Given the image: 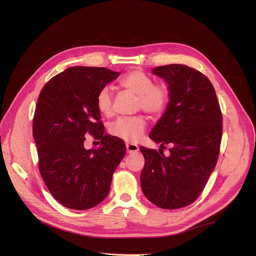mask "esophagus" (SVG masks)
<instances>
[{"label":"esophagus","mask_w":256,"mask_h":256,"mask_svg":"<svg viewBox=\"0 0 256 256\" xmlns=\"http://www.w3.org/2000/svg\"><path fill=\"white\" fill-rule=\"evenodd\" d=\"M136 151H138V147L136 145L130 144V143L126 144V152L128 153H134V152H136Z\"/></svg>","instance_id":"1"}]
</instances>
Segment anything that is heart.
<instances>
[{
  "label": "heart",
  "instance_id": "obj_1",
  "mask_svg": "<svg viewBox=\"0 0 256 256\" xmlns=\"http://www.w3.org/2000/svg\"><path fill=\"white\" fill-rule=\"evenodd\" d=\"M122 88L138 96V108L151 115L164 112L168 103V92L164 86L154 84L151 78L141 70H132L120 80ZM99 112L105 116L112 113V90L109 86L101 88L96 98ZM147 122L142 115L120 118L109 126V132L126 142L136 143L145 132Z\"/></svg>",
  "mask_w": 256,
  "mask_h": 256
}]
</instances>
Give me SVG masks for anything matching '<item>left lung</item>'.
Masks as SVG:
<instances>
[{
  "label": "left lung",
  "instance_id": "8db88e82",
  "mask_svg": "<svg viewBox=\"0 0 256 256\" xmlns=\"http://www.w3.org/2000/svg\"><path fill=\"white\" fill-rule=\"evenodd\" d=\"M152 74L168 84V103L149 138L166 156L140 147L145 158L141 187L156 206L176 209L194 202L214 172L222 134V115L212 84L182 64L158 66Z\"/></svg>",
  "mask_w": 256,
  "mask_h": 256
}]
</instances>
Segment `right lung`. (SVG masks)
<instances>
[{
	"mask_svg": "<svg viewBox=\"0 0 256 256\" xmlns=\"http://www.w3.org/2000/svg\"><path fill=\"white\" fill-rule=\"evenodd\" d=\"M120 76L105 67L72 66L42 88L32 124L40 176L63 206L86 210L108 195L113 172L126 155L122 138L104 134L96 98ZM102 144L86 150L85 134Z\"/></svg>",
	"mask_w": 256,
	"mask_h": 256,
	"instance_id": "1",
	"label": "right lung"
}]
</instances>
